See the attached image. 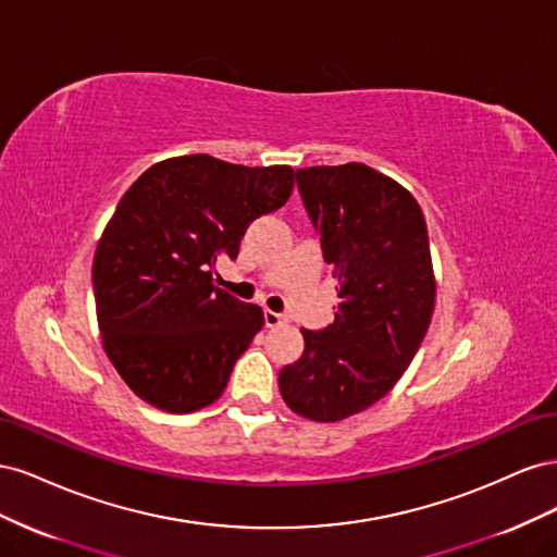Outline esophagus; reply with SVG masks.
<instances>
[{"label": "esophagus", "instance_id": "esophagus-1", "mask_svg": "<svg viewBox=\"0 0 557 557\" xmlns=\"http://www.w3.org/2000/svg\"><path fill=\"white\" fill-rule=\"evenodd\" d=\"M285 320H288V318H285L283 313H276V311H264V325L267 327H278V325H283L285 323Z\"/></svg>", "mask_w": 557, "mask_h": 557}]
</instances>
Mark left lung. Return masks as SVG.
<instances>
[{"mask_svg": "<svg viewBox=\"0 0 557 557\" xmlns=\"http://www.w3.org/2000/svg\"><path fill=\"white\" fill-rule=\"evenodd\" d=\"M295 176L342 301L332 325L301 330L305 352L278 387L295 413L336 423L391 393L425 339L436 290L428 227L413 195L367 164Z\"/></svg>", "mask_w": 557, "mask_h": 557, "instance_id": "left-lung-1", "label": "left lung"}]
</instances>
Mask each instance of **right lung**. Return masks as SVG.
I'll use <instances>...</instances> for the list:
<instances>
[{
    "label": "right lung",
    "mask_w": 557,
    "mask_h": 557,
    "mask_svg": "<svg viewBox=\"0 0 557 557\" xmlns=\"http://www.w3.org/2000/svg\"><path fill=\"white\" fill-rule=\"evenodd\" d=\"M293 166L162 160L117 201L92 262L97 323L117 374L153 407L190 413L223 395L262 309L213 285L248 225L281 209Z\"/></svg>",
    "instance_id": "1"
}]
</instances>
